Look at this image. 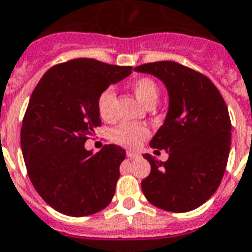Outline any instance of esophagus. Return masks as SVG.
Masks as SVG:
<instances>
[{"instance_id": "1", "label": "esophagus", "mask_w": 252, "mask_h": 252, "mask_svg": "<svg viewBox=\"0 0 252 252\" xmlns=\"http://www.w3.org/2000/svg\"><path fill=\"white\" fill-rule=\"evenodd\" d=\"M126 156H128L129 158H135V157L139 156V153L133 152V151H128V152H126Z\"/></svg>"}]
</instances>
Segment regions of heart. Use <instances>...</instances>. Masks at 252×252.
<instances>
[{
  "mask_svg": "<svg viewBox=\"0 0 252 252\" xmlns=\"http://www.w3.org/2000/svg\"><path fill=\"white\" fill-rule=\"evenodd\" d=\"M132 90L135 97L147 108H152L157 102L159 90L156 81L151 77H139L132 82ZM115 91L111 87L102 90L96 100V108L100 118L106 122L114 118ZM150 135V130L142 124H119L111 129L110 138L114 143L126 148H135Z\"/></svg>",
  "mask_w": 252,
  "mask_h": 252,
  "instance_id": "1",
  "label": "heart"
}]
</instances>
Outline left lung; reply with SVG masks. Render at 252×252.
Wrapping results in <instances>:
<instances>
[{"label": "left lung", "instance_id": "left-lung-1", "mask_svg": "<svg viewBox=\"0 0 252 252\" xmlns=\"http://www.w3.org/2000/svg\"><path fill=\"white\" fill-rule=\"evenodd\" d=\"M134 71L156 76L168 93V111L150 146L168 159L143 155L151 172L142 191L155 207L184 213L204 204L220 187L231 148V119L218 89L207 76L172 62L146 63Z\"/></svg>", "mask_w": 252, "mask_h": 252}]
</instances>
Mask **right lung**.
<instances>
[{"mask_svg": "<svg viewBox=\"0 0 252 252\" xmlns=\"http://www.w3.org/2000/svg\"><path fill=\"white\" fill-rule=\"evenodd\" d=\"M132 73V67L77 58L48 69L30 96L20 141L30 181L60 213L85 217L110 204L126 151L105 144L86 151L101 126L96 100L102 90Z\"/></svg>", "mask_w": 252, "mask_h": 252, "instance_id": "obj_1", "label": "right lung"}]
</instances>
